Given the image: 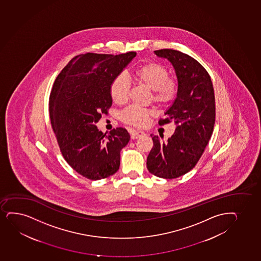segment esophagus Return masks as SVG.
<instances>
[{
    "mask_svg": "<svg viewBox=\"0 0 261 261\" xmlns=\"http://www.w3.org/2000/svg\"><path fill=\"white\" fill-rule=\"evenodd\" d=\"M144 135H145V133L144 132L134 130V129L130 130V137H132V139H137V138H140V137H143Z\"/></svg>",
    "mask_w": 261,
    "mask_h": 261,
    "instance_id": "34e87169",
    "label": "esophagus"
}]
</instances>
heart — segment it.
Here are the masks:
<instances>
[{"mask_svg": "<svg viewBox=\"0 0 261 261\" xmlns=\"http://www.w3.org/2000/svg\"><path fill=\"white\" fill-rule=\"evenodd\" d=\"M134 77L152 90L153 100L159 105H168L177 96V83L169 78L167 69L160 64L149 63L139 67L134 72ZM129 91L130 83L125 75H118L111 82L110 86L111 98L118 105H123L128 101ZM152 114V111L150 110L132 105L122 111L121 119L128 124L144 126Z\"/></svg>", "mask_w": 261, "mask_h": 261, "instance_id": "b5f03b06", "label": "heart"}]
</instances>
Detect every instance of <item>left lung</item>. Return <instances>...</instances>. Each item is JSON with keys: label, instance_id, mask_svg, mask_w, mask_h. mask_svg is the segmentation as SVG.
I'll list each match as a JSON object with an SVG mask.
<instances>
[{"label": "left lung", "instance_id": "8db88e82", "mask_svg": "<svg viewBox=\"0 0 261 261\" xmlns=\"http://www.w3.org/2000/svg\"><path fill=\"white\" fill-rule=\"evenodd\" d=\"M154 53L167 59L176 72L177 97L159 122H174L176 129L166 142L150 135L153 147L147 169L156 177L172 179L189 172L204 152L215 123V96L210 75L194 58L169 48Z\"/></svg>", "mask_w": 261, "mask_h": 261}]
</instances>
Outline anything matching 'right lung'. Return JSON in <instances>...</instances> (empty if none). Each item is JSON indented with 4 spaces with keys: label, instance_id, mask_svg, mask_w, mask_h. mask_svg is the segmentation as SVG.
<instances>
[{
    "label": "right lung",
    "instance_id": "right-lung-1",
    "mask_svg": "<svg viewBox=\"0 0 261 261\" xmlns=\"http://www.w3.org/2000/svg\"><path fill=\"white\" fill-rule=\"evenodd\" d=\"M136 52L79 55L57 75L49 96L51 125L67 163L77 173L99 180L116 173L120 151L129 141L124 128L103 134L96 123L112 105L111 82Z\"/></svg>",
    "mask_w": 261,
    "mask_h": 261
}]
</instances>
